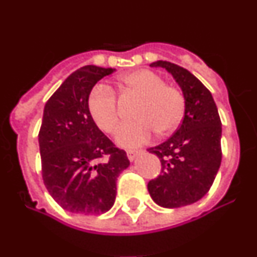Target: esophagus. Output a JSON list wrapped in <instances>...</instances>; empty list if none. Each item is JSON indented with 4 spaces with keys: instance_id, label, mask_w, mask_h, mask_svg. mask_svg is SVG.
Returning <instances> with one entry per match:
<instances>
[{
    "instance_id": "esophagus-1",
    "label": "esophagus",
    "mask_w": 257,
    "mask_h": 257,
    "mask_svg": "<svg viewBox=\"0 0 257 257\" xmlns=\"http://www.w3.org/2000/svg\"><path fill=\"white\" fill-rule=\"evenodd\" d=\"M140 152L142 151H139V149H128V151H126V154H127V157H128V160L134 161L135 160V157L138 156Z\"/></svg>"
}]
</instances>
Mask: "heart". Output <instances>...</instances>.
<instances>
[{
	"label": "heart",
	"instance_id": "heart-1",
	"mask_svg": "<svg viewBox=\"0 0 257 257\" xmlns=\"http://www.w3.org/2000/svg\"><path fill=\"white\" fill-rule=\"evenodd\" d=\"M127 94L142 97L135 110L134 122L123 124L117 134V142L123 147H136L149 142L154 131L167 135L179 127L185 114V95L176 86L167 85L161 74L149 69L134 70L119 79ZM88 112L96 126L106 134H114L121 114L115 91L99 83L91 90L87 100Z\"/></svg>",
	"mask_w": 257,
	"mask_h": 257
}]
</instances>
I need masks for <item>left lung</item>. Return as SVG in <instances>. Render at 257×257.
Masks as SVG:
<instances>
[{
    "label": "left lung",
    "mask_w": 257,
    "mask_h": 257,
    "mask_svg": "<svg viewBox=\"0 0 257 257\" xmlns=\"http://www.w3.org/2000/svg\"><path fill=\"white\" fill-rule=\"evenodd\" d=\"M151 67L165 68L185 95V114L174 135L149 148L161 161L158 178L148 183L157 205L178 208L199 201L210 190L221 163V121L208 88L189 70L170 61Z\"/></svg>",
    "instance_id": "obj_1"
}]
</instances>
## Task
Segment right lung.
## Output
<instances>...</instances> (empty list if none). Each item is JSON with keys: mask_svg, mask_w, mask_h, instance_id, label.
<instances>
[{"mask_svg": "<svg viewBox=\"0 0 257 257\" xmlns=\"http://www.w3.org/2000/svg\"><path fill=\"white\" fill-rule=\"evenodd\" d=\"M113 72L96 65L79 68L45 105L38 133L42 179L50 196L69 212L110 210L117 178L130 165L126 152L99 130L87 108L92 87Z\"/></svg>", "mask_w": 257, "mask_h": 257, "instance_id": "right-lung-1", "label": "right lung"}]
</instances>
